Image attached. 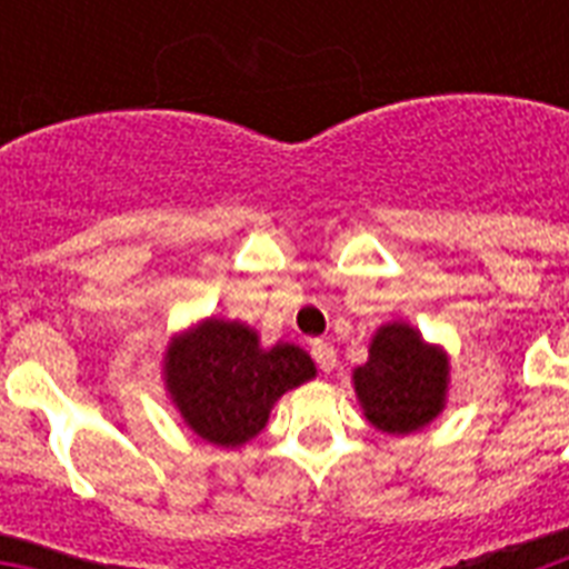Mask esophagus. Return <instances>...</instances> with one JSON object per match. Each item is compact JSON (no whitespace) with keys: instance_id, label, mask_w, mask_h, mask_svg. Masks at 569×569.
Returning a JSON list of instances; mask_svg holds the SVG:
<instances>
[{"instance_id":"34e87169","label":"esophagus","mask_w":569,"mask_h":569,"mask_svg":"<svg viewBox=\"0 0 569 569\" xmlns=\"http://www.w3.org/2000/svg\"><path fill=\"white\" fill-rule=\"evenodd\" d=\"M310 351L321 372H333V366H337V348L330 346V342H325V339H312Z\"/></svg>"}]
</instances>
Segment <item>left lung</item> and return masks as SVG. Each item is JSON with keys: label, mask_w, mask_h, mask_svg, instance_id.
<instances>
[{"label": "left lung", "mask_w": 569, "mask_h": 569, "mask_svg": "<svg viewBox=\"0 0 569 569\" xmlns=\"http://www.w3.org/2000/svg\"><path fill=\"white\" fill-rule=\"evenodd\" d=\"M355 392L378 431L413 433L446 407L449 357L405 321L383 325L372 337L366 366L355 369Z\"/></svg>", "instance_id": "left-lung-1"}]
</instances>
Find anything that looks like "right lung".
<instances>
[{
    "label": "right lung",
    "instance_id": "right-lung-1",
    "mask_svg": "<svg viewBox=\"0 0 569 569\" xmlns=\"http://www.w3.org/2000/svg\"><path fill=\"white\" fill-rule=\"evenodd\" d=\"M310 378L316 363L303 348H262L257 330L241 321L206 319L164 351V387L180 416L197 437L223 449L253 440L277 398Z\"/></svg>",
    "mask_w": 569,
    "mask_h": 569
}]
</instances>
